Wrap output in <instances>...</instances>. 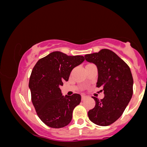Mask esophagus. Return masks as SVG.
<instances>
[{"instance_id":"esophagus-1","label":"esophagus","mask_w":147,"mask_h":147,"mask_svg":"<svg viewBox=\"0 0 147 147\" xmlns=\"http://www.w3.org/2000/svg\"><path fill=\"white\" fill-rule=\"evenodd\" d=\"M87 97H88L87 96H86V95H82V101L85 100V99H86Z\"/></svg>"}]
</instances>
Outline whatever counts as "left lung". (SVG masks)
<instances>
[{
	"mask_svg": "<svg viewBox=\"0 0 147 147\" xmlns=\"http://www.w3.org/2000/svg\"><path fill=\"white\" fill-rule=\"evenodd\" d=\"M84 57L87 61L97 65V87H103L104 93L102 99L93 97L95 106L88 111V115L97 125L109 126L122 115L132 97V74L129 65L108 49Z\"/></svg>",
	"mask_w": 147,
	"mask_h": 147,
	"instance_id": "obj_1",
	"label": "left lung"
}]
</instances>
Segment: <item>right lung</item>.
<instances>
[{
  "label": "right lung",
  "instance_id": "add662e5",
  "mask_svg": "<svg viewBox=\"0 0 147 147\" xmlns=\"http://www.w3.org/2000/svg\"><path fill=\"white\" fill-rule=\"evenodd\" d=\"M85 60L83 56L51 52L37 61L29 81L32 102L36 114L47 126L59 129L71 122L72 112L81 102V95H62L61 86L68 82L75 67Z\"/></svg>",
  "mask_w": 147,
  "mask_h": 147
}]
</instances>
